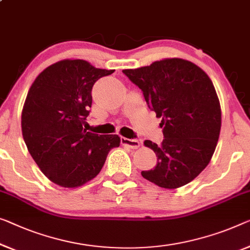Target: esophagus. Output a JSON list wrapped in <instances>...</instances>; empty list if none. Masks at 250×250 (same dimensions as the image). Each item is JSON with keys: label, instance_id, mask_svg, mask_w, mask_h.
<instances>
[{"label": "esophagus", "instance_id": "esophagus-1", "mask_svg": "<svg viewBox=\"0 0 250 250\" xmlns=\"http://www.w3.org/2000/svg\"><path fill=\"white\" fill-rule=\"evenodd\" d=\"M121 145H124V146H126L131 149H137L139 148L140 146V141L137 140V139H128V138H125L122 137L121 138Z\"/></svg>", "mask_w": 250, "mask_h": 250}]
</instances>
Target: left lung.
<instances>
[{"label":"left lung","mask_w":250,"mask_h":250,"mask_svg":"<svg viewBox=\"0 0 250 250\" xmlns=\"http://www.w3.org/2000/svg\"><path fill=\"white\" fill-rule=\"evenodd\" d=\"M144 93L149 109L162 118L165 139L155 151L154 169L141 175L163 188L192 182L210 163L221 129V107L210 77L199 66L182 58H166L136 69H124Z\"/></svg>","instance_id":"left-lung-1"}]
</instances>
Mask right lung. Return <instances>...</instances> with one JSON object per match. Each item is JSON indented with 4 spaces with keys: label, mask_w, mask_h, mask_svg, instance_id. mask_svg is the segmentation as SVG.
Instances as JSON below:
<instances>
[{
    "label": "right lung",
    "mask_w": 250,
    "mask_h": 250,
    "mask_svg": "<svg viewBox=\"0 0 250 250\" xmlns=\"http://www.w3.org/2000/svg\"><path fill=\"white\" fill-rule=\"evenodd\" d=\"M113 69L83 59H64L48 66L30 87L21 115L22 136L40 170L62 188L82 186L101 172L118 135L83 129L92 105V87Z\"/></svg>",
    "instance_id": "1"
}]
</instances>
